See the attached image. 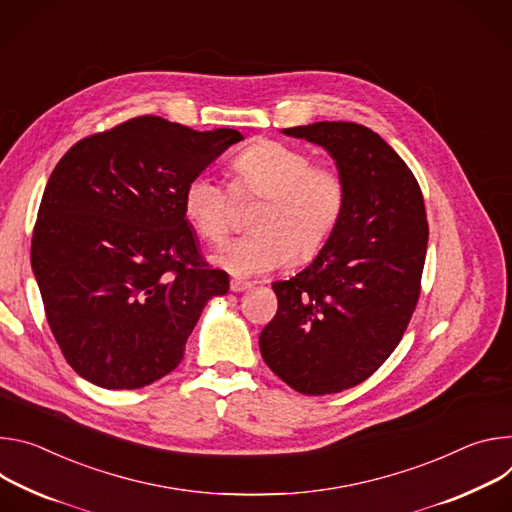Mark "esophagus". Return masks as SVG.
<instances>
[{
	"label": "esophagus",
	"instance_id": "1",
	"mask_svg": "<svg viewBox=\"0 0 512 512\" xmlns=\"http://www.w3.org/2000/svg\"><path fill=\"white\" fill-rule=\"evenodd\" d=\"M252 285L250 282H242V280H232L230 282V289L234 291V293H242V291H248Z\"/></svg>",
	"mask_w": 512,
	"mask_h": 512
}]
</instances>
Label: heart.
Listing matches in <instances>:
<instances>
[{
    "instance_id": "b5f03b06",
    "label": "heart",
    "mask_w": 512,
    "mask_h": 512,
    "mask_svg": "<svg viewBox=\"0 0 512 512\" xmlns=\"http://www.w3.org/2000/svg\"><path fill=\"white\" fill-rule=\"evenodd\" d=\"M232 192L207 173L183 187V213L207 244L219 246L232 227L234 197H260L252 217L256 234L234 240L217 262L236 276H254L309 262L323 252L342 223L348 185L342 170L289 142L260 140L242 150L230 166Z\"/></svg>"
}]
</instances>
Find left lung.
Returning a JSON list of instances; mask_svg holds the SVG:
<instances>
[{"label": "left lung", "mask_w": 512, "mask_h": 512, "mask_svg": "<svg viewBox=\"0 0 512 512\" xmlns=\"http://www.w3.org/2000/svg\"><path fill=\"white\" fill-rule=\"evenodd\" d=\"M285 134L323 146L342 170L348 203L323 252L272 285L278 309L260 333L268 368L301 394L348 390L394 352L421 295L429 225L405 160L354 122Z\"/></svg>", "instance_id": "1"}]
</instances>
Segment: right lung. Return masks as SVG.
Segmentation results:
<instances>
[{
	"label": "right lung",
	"instance_id": "right-lung-1",
	"mask_svg": "<svg viewBox=\"0 0 512 512\" xmlns=\"http://www.w3.org/2000/svg\"><path fill=\"white\" fill-rule=\"evenodd\" d=\"M242 134L140 116L79 140L54 166L32 234L46 321L85 380L132 390L173 372L230 276L199 254L183 187Z\"/></svg>",
	"mask_w": 512,
	"mask_h": 512
}]
</instances>
